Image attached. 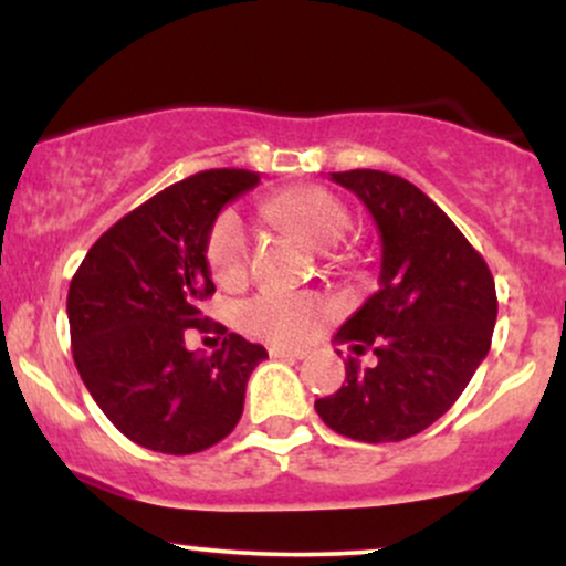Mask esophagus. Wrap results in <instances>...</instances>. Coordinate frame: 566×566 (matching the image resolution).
I'll return each instance as SVG.
<instances>
[{
    "mask_svg": "<svg viewBox=\"0 0 566 566\" xmlns=\"http://www.w3.org/2000/svg\"><path fill=\"white\" fill-rule=\"evenodd\" d=\"M269 354L274 356V359H303L305 350L303 348H282V346H271Z\"/></svg>",
    "mask_w": 566,
    "mask_h": 566,
    "instance_id": "34e87169",
    "label": "esophagus"
}]
</instances>
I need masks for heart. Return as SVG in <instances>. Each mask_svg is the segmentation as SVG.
Here are the masks:
<instances>
[{
  "instance_id": "heart-1",
  "label": "heart",
  "mask_w": 566,
  "mask_h": 566,
  "mask_svg": "<svg viewBox=\"0 0 566 566\" xmlns=\"http://www.w3.org/2000/svg\"><path fill=\"white\" fill-rule=\"evenodd\" d=\"M265 212L319 250H333L346 242L354 229L348 207L319 186H303L279 193L265 201ZM207 265L226 287H233L247 276L250 233L237 210H223L212 223L210 237H207ZM327 314V303L308 292H261L239 308V322L255 337L290 346L319 333Z\"/></svg>"
}]
</instances>
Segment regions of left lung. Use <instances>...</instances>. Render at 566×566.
Listing matches in <instances>:
<instances>
[{
    "label": "left lung",
    "mask_w": 566,
    "mask_h": 566,
    "mask_svg": "<svg viewBox=\"0 0 566 566\" xmlns=\"http://www.w3.org/2000/svg\"><path fill=\"white\" fill-rule=\"evenodd\" d=\"M367 207L380 233V290L337 329L354 354L346 382L316 399L340 437L382 444L437 423L484 361L497 319L495 279L439 205L399 175L329 172ZM340 354V350H337Z\"/></svg>",
    "instance_id": "8db88e82"
}]
</instances>
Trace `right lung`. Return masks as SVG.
<instances>
[{
  "label": "right lung",
  "mask_w": 566,
  "mask_h": 566,
  "mask_svg": "<svg viewBox=\"0 0 566 566\" xmlns=\"http://www.w3.org/2000/svg\"><path fill=\"white\" fill-rule=\"evenodd\" d=\"M258 184L250 170H205L167 186L103 233L71 279L66 311L82 382L146 450L191 454L229 437L252 369L269 359L237 333L212 356L186 348V329H205L199 303L216 292L212 223Z\"/></svg>",
  "instance_id": "add662e5"
}]
</instances>
